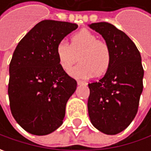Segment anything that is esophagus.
Masks as SVG:
<instances>
[{"label": "esophagus", "mask_w": 151, "mask_h": 151, "mask_svg": "<svg viewBox=\"0 0 151 151\" xmlns=\"http://www.w3.org/2000/svg\"><path fill=\"white\" fill-rule=\"evenodd\" d=\"M77 84L80 85V86H81V85H86L87 83L86 82V81H77Z\"/></svg>", "instance_id": "esophagus-1"}]
</instances>
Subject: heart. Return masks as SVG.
Returning <instances> with one entry per match:
<instances>
[{
	"instance_id": "1",
	"label": "heart",
	"mask_w": 151,
	"mask_h": 151,
	"mask_svg": "<svg viewBox=\"0 0 151 151\" xmlns=\"http://www.w3.org/2000/svg\"><path fill=\"white\" fill-rule=\"evenodd\" d=\"M55 53L61 68L69 71L77 60L79 63L70 70V75L77 79H86L96 74L101 76L109 69L112 54L108 44L98 38L93 32L82 29L75 33L68 44L65 41L59 42Z\"/></svg>"
}]
</instances>
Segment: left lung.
I'll return each mask as SVG.
<instances>
[{
  "instance_id": "left-lung-1",
  "label": "left lung",
  "mask_w": 151,
  "mask_h": 151,
  "mask_svg": "<svg viewBox=\"0 0 151 151\" xmlns=\"http://www.w3.org/2000/svg\"><path fill=\"white\" fill-rule=\"evenodd\" d=\"M88 26L101 34L112 54L104 76L88 84L89 118L101 133L117 134L130 124L138 111L144 77L141 55L129 36L113 24L101 22Z\"/></svg>"
}]
</instances>
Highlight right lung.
<instances>
[{"instance_id":"add662e5","label":"right lung","mask_w":151,"mask_h":151,"mask_svg":"<svg viewBox=\"0 0 151 151\" xmlns=\"http://www.w3.org/2000/svg\"><path fill=\"white\" fill-rule=\"evenodd\" d=\"M77 27L67 22L42 21L13 53L9 65L11 112L17 123L32 134H49L63 124L67 101L77 83L61 68L55 48Z\"/></svg>"}]
</instances>
